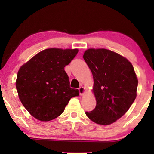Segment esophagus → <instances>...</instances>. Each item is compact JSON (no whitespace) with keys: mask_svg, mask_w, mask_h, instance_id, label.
I'll return each instance as SVG.
<instances>
[{"mask_svg":"<svg viewBox=\"0 0 154 154\" xmlns=\"http://www.w3.org/2000/svg\"><path fill=\"white\" fill-rule=\"evenodd\" d=\"M78 89H79V92L80 95H83L85 93V88L83 87H80Z\"/></svg>","mask_w":154,"mask_h":154,"instance_id":"34e87169","label":"esophagus"}]
</instances>
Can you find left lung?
Instances as JSON below:
<instances>
[{"mask_svg": "<svg viewBox=\"0 0 154 154\" xmlns=\"http://www.w3.org/2000/svg\"><path fill=\"white\" fill-rule=\"evenodd\" d=\"M83 59L92 72L97 104L85 112L97 124L109 125L122 117L136 97L138 79L126 58L106 49H89Z\"/></svg>", "mask_w": 154, "mask_h": 154, "instance_id": "8db88e82", "label": "left lung"}]
</instances>
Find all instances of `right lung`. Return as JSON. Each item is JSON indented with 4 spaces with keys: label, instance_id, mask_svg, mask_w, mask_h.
I'll list each match as a JSON object with an SVG mask.
<instances>
[{
    "label": "right lung",
    "instance_id": "1",
    "mask_svg": "<svg viewBox=\"0 0 154 154\" xmlns=\"http://www.w3.org/2000/svg\"><path fill=\"white\" fill-rule=\"evenodd\" d=\"M77 49L50 48L40 51L20 69L16 81L19 99L29 113L41 121L60 115L79 91L69 85L64 70Z\"/></svg>",
    "mask_w": 154,
    "mask_h": 154
}]
</instances>
